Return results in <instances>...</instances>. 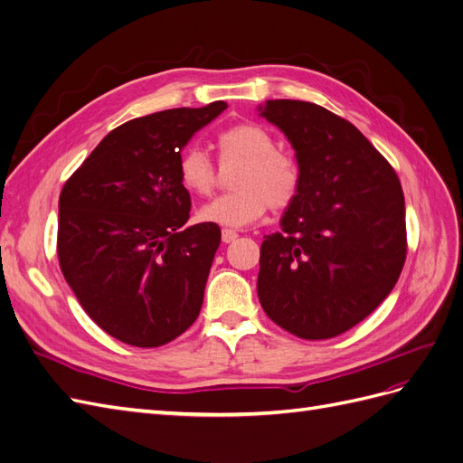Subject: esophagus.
I'll list each match as a JSON object with an SVG mask.
<instances>
[{
    "mask_svg": "<svg viewBox=\"0 0 463 463\" xmlns=\"http://www.w3.org/2000/svg\"><path fill=\"white\" fill-rule=\"evenodd\" d=\"M235 240H237V232L235 230H228V228L222 230V241L223 243H232Z\"/></svg>",
    "mask_w": 463,
    "mask_h": 463,
    "instance_id": "34e87169",
    "label": "esophagus"
}]
</instances>
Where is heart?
Listing matches in <instances>:
<instances>
[{
  "label": "heart",
  "mask_w": 463,
  "mask_h": 463,
  "mask_svg": "<svg viewBox=\"0 0 463 463\" xmlns=\"http://www.w3.org/2000/svg\"><path fill=\"white\" fill-rule=\"evenodd\" d=\"M220 162L240 164L233 172L235 191L199 210L203 222L243 228L264 216L269 206L289 208L301 191V167L291 154L278 150L274 135L259 123H235L216 135ZM179 184L206 197L218 184V167L199 146H189L177 160Z\"/></svg>",
  "instance_id": "b5f03b06"
}]
</instances>
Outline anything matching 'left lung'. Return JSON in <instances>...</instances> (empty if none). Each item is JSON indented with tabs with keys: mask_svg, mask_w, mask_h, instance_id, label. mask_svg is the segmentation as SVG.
<instances>
[{
	"mask_svg": "<svg viewBox=\"0 0 463 463\" xmlns=\"http://www.w3.org/2000/svg\"><path fill=\"white\" fill-rule=\"evenodd\" d=\"M259 109L288 137L303 177L282 232L260 245L259 301L298 338H334L398 282L408 253L400 179L355 125L326 108L269 100Z\"/></svg>",
	"mask_w": 463,
	"mask_h": 463,
	"instance_id": "obj_1",
	"label": "left lung"
}]
</instances>
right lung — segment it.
Segmentation results:
<instances>
[{"instance_id":"add662e5","label":"right lung","mask_w":463,"mask_h":463,"mask_svg":"<svg viewBox=\"0 0 463 463\" xmlns=\"http://www.w3.org/2000/svg\"><path fill=\"white\" fill-rule=\"evenodd\" d=\"M226 108L220 100L123 123L61 189V272L87 315L123 344L164 345L201 313L222 232L213 222L185 226L191 197L177 160Z\"/></svg>"}]
</instances>
